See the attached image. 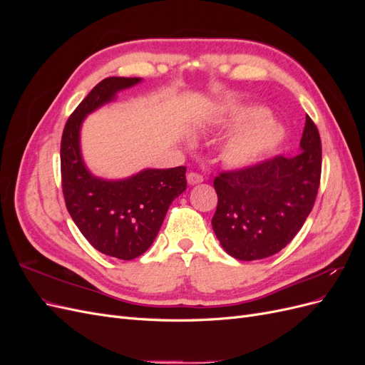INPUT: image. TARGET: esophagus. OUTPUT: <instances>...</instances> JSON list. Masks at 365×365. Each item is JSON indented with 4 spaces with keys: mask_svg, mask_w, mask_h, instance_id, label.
<instances>
[{
    "mask_svg": "<svg viewBox=\"0 0 365 365\" xmlns=\"http://www.w3.org/2000/svg\"><path fill=\"white\" fill-rule=\"evenodd\" d=\"M204 181L202 176L200 173H195V172H190L189 175H187V182H189L190 185H195V184H201Z\"/></svg>",
    "mask_w": 365,
    "mask_h": 365,
    "instance_id": "esophagus-1",
    "label": "esophagus"
}]
</instances>
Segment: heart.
<instances>
[{
    "instance_id": "b5f03b06",
    "label": "heart",
    "mask_w": 365,
    "mask_h": 365,
    "mask_svg": "<svg viewBox=\"0 0 365 365\" xmlns=\"http://www.w3.org/2000/svg\"><path fill=\"white\" fill-rule=\"evenodd\" d=\"M231 125L236 128L256 125L231 137L220 148V160L235 169H247L260 163L286 138L284 126L269 118V113L260 106L240 109L231 117Z\"/></svg>"
}]
</instances>
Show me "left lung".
<instances>
[{
  "instance_id": "obj_1",
  "label": "left lung",
  "mask_w": 365,
  "mask_h": 365,
  "mask_svg": "<svg viewBox=\"0 0 365 365\" xmlns=\"http://www.w3.org/2000/svg\"><path fill=\"white\" fill-rule=\"evenodd\" d=\"M300 149L295 157H275L215 178L217 208L212 225L231 257H269L303 227L322 176V140L309 115Z\"/></svg>"
}]
</instances>
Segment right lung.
<instances>
[{
    "instance_id": "add662e5",
    "label": "right lung",
    "mask_w": 365,
    "mask_h": 365,
    "mask_svg": "<svg viewBox=\"0 0 365 365\" xmlns=\"http://www.w3.org/2000/svg\"><path fill=\"white\" fill-rule=\"evenodd\" d=\"M141 77H106L74 109L63 128L61 173L65 205L90 244L106 256L132 260L155 240L165 213L185 189V168L145 169L123 180H105L85 165L81 129L88 114L111 103Z\"/></svg>"
}]
</instances>
